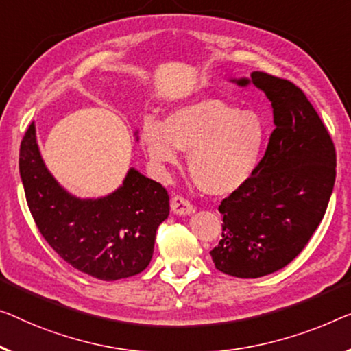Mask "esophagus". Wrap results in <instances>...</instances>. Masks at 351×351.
I'll return each mask as SVG.
<instances>
[{"label":"esophagus","mask_w":351,"mask_h":351,"mask_svg":"<svg viewBox=\"0 0 351 351\" xmlns=\"http://www.w3.org/2000/svg\"><path fill=\"white\" fill-rule=\"evenodd\" d=\"M170 206L171 211L175 214H180V216H189V214H193V211H195V208L191 205V202L186 200V198L181 195L171 197Z\"/></svg>","instance_id":"34e87169"}]
</instances>
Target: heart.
<instances>
[{
	"label": "heart",
	"instance_id": "b5f03b06",
	"mask_svg": "<svg viewBox=\"0 0 351 351\" xmlns=\"http://www.w3.org/2000/svg\"><path fill=\"white\" fill-rule=\"evenodd\" d=\"M140 140L160 170L178 164V151L189 153V175L208 195H228L247 182L268 140L266 121L217 97L197 99L175 108L164 123L143 119Z\"/></svg>",
	"mask_w": 351,
	"mask_h": 351
}]
</instances>
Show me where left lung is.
Returning <instances> with one entry per match:
<instances>
[{"mask_svg": "<svg viewBox=\"0 0 351 351\" xmlns=\"http://www.w3.org/2000/svg\"><path fill=\"white\" fill-rule=\"evenodd\" d=\"M233 82L265 93L276 128L254 175L219 205L222 238L209 254L222 273L255 279L289 265L320 226L336 181V148L295 83L258 71Z\"/></svg>", "mask_w": 351, "mask_h": 351, "instance_id": "obj_1", "label": "left lung"}]
</instances>
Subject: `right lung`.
Wrapping results in <instances>:
<instances>
[{"label": "right lung", "instance_id": "right-lung-1", "mask_svg": "<svg viewBox=\"0 0 351 351\" xmlns=\"http://www.w3.org/2000/svg\"><path fill=\"white\" fill-rule=\"evenodd\" d=\"M20 176L26 203L50 247L75 269L101 280L135 276L149 265L156 232L169 217L165 187L130 169L107 197L71 195L47 170L34 123L20 145Z\"/></svg>", "mask_w": 351, "mask_h": 351}]
</instances>
